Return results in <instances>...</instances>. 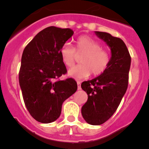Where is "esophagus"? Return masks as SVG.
<instances>
[{"label":"esophagus","mask_w":149,"mask_h":149,"mask_svg":"<svg viewBox=\"0 0 149 149\" xmlns=\"http://www.w3.org/2000/svg\"><path fill=\"white\" fill-rule=\"evenodd\" d=\"M77 85H78V90H80L81 88V81H77Z\"/></svg>","instance_id":"obj_1"}]
</instances>
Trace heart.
<instances>
[{
	"label": "heart",
	"instance_id": "heart-1",
	"mask_svg": "<svg viewBox=\"0 0 149 149\" xmlns=\"http://www.w3.org/2000/svg\"><path fill=\"white\" fill-rule=\"evenodd\" d=\"M61 55L66 65H73L76 54H83L79 65L70 68L68 74L75 79H84L91 73L97 76L103 73L110 63V55L106 49L102 48L100 42L88 36H81L76 40V47L65 43L61 47Z\"/></svg>",
	"mask_w": 149,
	"mask_h": 149
}]
</instances>
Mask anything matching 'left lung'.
I'll return each instance as SVG.
<instances>
[{"label": "left lung", "instance_id": "left-lung-1", "mask_svg": "<svg viewBox=\"0 0 149 149\" xmlns=\"http://www.w3.org/2000/svg\"><path fill=\"white\" fill-rule=\"evenodd\" d=\"M94 33L110 48V63L100 76L81 84L82 89L88 95L81 114L87 123L99 125L112 116L125 94L131 58L121 39L107 32Z\"/></svg>", "mask_w": 149, "mask_h": 149}]
</instances>
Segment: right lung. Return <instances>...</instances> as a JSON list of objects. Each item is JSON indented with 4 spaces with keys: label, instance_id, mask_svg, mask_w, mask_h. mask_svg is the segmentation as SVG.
<instances>
[{
    "label": "right lung",
    "instance_id": "1",
    "mask_svg": "<svg viewBox=\"0 0 149 149\" xmlns=\"http://www.w3.org/2000/svg\"><path fill=\"white\" fill-rule=\"evenodd\" d=\"M73 33L70 29L49 26L40 31L24 49L19 85L26 109L40 123L56 120L63 102L77 90V83L71 78L57 80L67 72L61 47Z\"/></svg>",
    "mask_w": 149,
    "mask_h": 149
}]
</instances>
